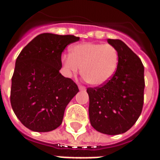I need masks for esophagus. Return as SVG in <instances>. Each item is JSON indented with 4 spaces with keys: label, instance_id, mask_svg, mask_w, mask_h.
<instances>
[{
    "label": "esophagus",
    "instance_id": "1",
    "mask_svg": "<svg viewBox=\"0 0 160 160\" xmlns=\"http://www.w3.org/2000/svg\"><path fill=\"white\" fill-rule=\"evenodd\" d=\"M79 89L80 91H86V87H83V86H79Z\"/></svg>",
    "mask_w": 160,
    "mask_h": 160
}]
</instances>
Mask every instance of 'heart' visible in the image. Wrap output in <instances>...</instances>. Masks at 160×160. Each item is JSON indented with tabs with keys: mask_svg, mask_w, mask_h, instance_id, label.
<instances>
[{
	"mask_svg": "<svg viewBox=\"0 0 160 160\" xmlns=\"http://www.w3.org/2000/svg\"><path fill=\"white\" fill-rule=\"evenodd\" d=\"M119 54L111 44L83 42L73 46L68 56L62 57L63 73L72 77L82 68V76L92 86H102L118 69Z\"/></svg>",
	"mask_w": 160,
	"mask_h": 160,
	"instance_id": "obj_1",
	"label": "heart"
}]
</instances>
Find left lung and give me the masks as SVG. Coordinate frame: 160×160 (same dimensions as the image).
I'll return each mask as SVG.
<instances>
[{"instance_id": "1", "label": "left lung", "mask_w": 160, "mask_h": 160, "mask_svg": "<svg viewBox=\"0 0 160 160\" xmlns=\"http://www.w3.org/2000/svg\"><path fill=\"white\" fill-rule=\"evenodd\" d=\"M107 41L118 49V69L108 82L89 87L87 92L92 126L100 133L115 135L127 132L141 115L144 101V67L122 41Z\"/></svg>"}]
</instances>
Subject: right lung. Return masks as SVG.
Segmentation results:
<instances>
[{
  "label": "right lung",
  "instance_id": "add662e5",
  "mask_svg": "<svg viewBox=\"0 0 160 160\" xmlns=\"http://www.w3.org/2000/svg\"><path fill=\"white\" fill-rule=\"evenodd\" d=\"M79 39L73 35L42 33L19 53L12 77L10 101L14 114L27 128L49 132L62 122L67 105L79 88L59 72L62 53Z\"/></svg>",
  "mask_w": 160,
  "mask_h": 160
}]
</instances>
